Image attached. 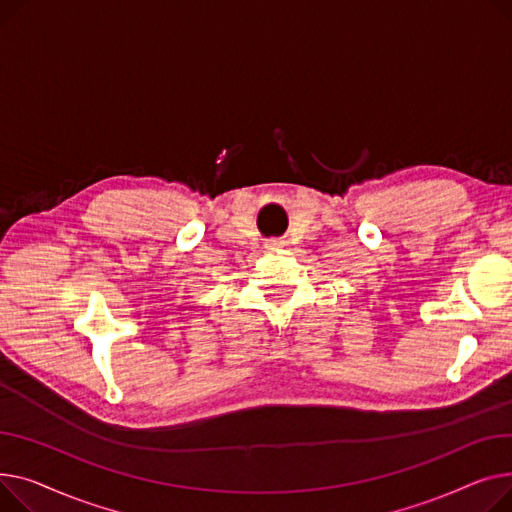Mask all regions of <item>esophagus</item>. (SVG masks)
I'll list each match as a JSON object with an SVG mask.
<instances>
[{
  "mask_svg": "<svg viewBox=\"0 0 512 512\" xmlns=\"http://www.w3.org/2000/svg\"><path fill=\"white\" fill-rule=\"evenodd\" d=\"M264 246H266L268 250H277V248L283 246V242H281V239H266Z\"/></svg>",
  "mask_w": 512,
  "mask_h": 512,
  "instance_id": "esophagus-1",
  "label": "esophagus"
}]
</instances>
